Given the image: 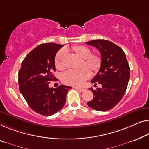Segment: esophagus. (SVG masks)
Instances as JSON below:
<instances>
[{"instance_id":"esophagus-1","label":"esophagus","mask_w":149,"mask_h":149,"mask_svg":"<svg viewBox=\"0 0 149 149\" xmlns=\"http://www.w3.org/2000/svg\"><path fill=\"white\" fill-rule=\"evenodd\" d=\"M75 89H76L77 91H80V92H83V91H85V89H82V88L76 87Z\"/></svg>"}]
</instances>
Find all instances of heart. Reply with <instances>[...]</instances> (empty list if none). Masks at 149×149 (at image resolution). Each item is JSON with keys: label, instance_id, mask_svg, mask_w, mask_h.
Masks as SVG:
<instances>
[{"label": "heart", "instance_id": "b5f03b06", "mask_svg": "<svg viewBox=\"0 0 149 149\" xmlns=\"http://www.w3.org/2000/svg\"><path fill=\"white\" fill-rule=\"evenodd\" d=\"M72 52L74 54L82 60L81 70L77 72L68 71L62 76V83L68 85L79 87L91 76V72H96L100 70L101 65V57L98 53H92L89 47L85 46H75L70 49H61L56 54L54 59L56 68L59 70L66 68L64 58L66 52Z\"/></svg>", "mask_w": 149, "mask_h": 149}]
</instances>
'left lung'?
I'll return each mask as SVG.
<instances>
[{"instance_id":"8db88e82","label":"left lung","mask_w":149,"mask_h":149,"mask_svg":"<svg viewBox=\"0 0 149 149\" xmlns=\"http://www.w3.org/2000/svg\"><path fill=\"white\" fill-rule=\"evenodd\" d=\"M86 44L99 49L101 65L91 83L101 84L102 87L91 91L93 99L87 102L91 108L106 111L116 106L124 96L130 79V67L126 54L121 48L105 40H96Z\"/></svg>"}]
</instances>
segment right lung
Listing matches in <instances>:
<instances>
[{
  "label": "right lung",
  "instance_id": "1",
  "mask_svg": "<svg viewBox=\"0 0 149 149\" xmlns=\"http://www.w3.org/2000/svg\"><path fill=\"white\" fill-rule=\"evenodd\" d=\"M63 45L47 43L39 45L26 56L19 72V90L29 106L36 113L49 116L57 113L66 103V95L72 87L60 85L49 87L56 77L54 59Z\"/></svg>",
  "mask_w": 149,
  "mask_h": 149
}]
</instances>
